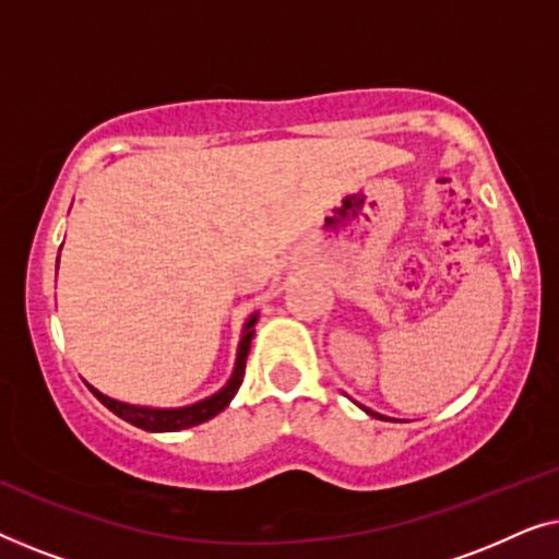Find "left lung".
<instances>
[{"instance_id":"1","label":"left lung","mask_w":559,"mask_h":559,"mask_svg":"<svg viewBox=\"0 0 559 559\" xmlns=\"http://www.w3.org/2000/svg\"><path fill=\"white\" fill-rule=\"evenodd\" d=\"M366 409V407H364ZM366 415H371V417H379V419H386V417H381V415H377V412H371V409H366Z\"/></svg>"}]
</instances>
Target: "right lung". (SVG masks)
<instances>
[{"instance_id": "right-lung-1", "label": "right lung", "mask_w": 559, "mask_h": 559, "mask_svg": "<svg viewBox=\"0 0 559 559\" xmlns=\"http://www.w3.org/2000/svg\"><path fill=\"white\" fill-rule=\"evenodd\" d=\"M254 323H257V312L247 320L241 331V341H239V350H236V366L228 384L216 392L209 400H201L195 404H188V407H178V409H152V407H136V404H127L119 400H111L94 389L86 381V386L94 392L98 402L104 404L106 409H111L114 415L127 419L129 425L140 427V430L147 432H178V430H188V427H195L201 423H209L211 417H216L218 412H224L228 407V402L234 400L236 392H239L241 381H243V369H247V356L251 348V338H254Z\"/></svg>"}]
</instances>
